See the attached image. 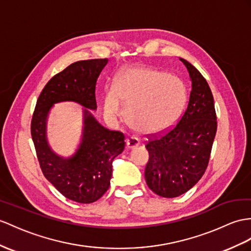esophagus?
Instances as JSON below:
<instances>
[{
  "mask_svg": "<svg viewBox=\"0 0 251 251\" xmlns=\"http://www.w3.org/2000/svg\"><path fill=\"white\" fill-rule=\"evenodd\" d=\"M126 145L127 149H134V148H136V147L139 146V140L136 137L131 136V137L126 139Z\"/></svg>",
  "mask_w": 251,
  "mask_h": 251,
  "instance_id": "1",
  "label": "esophagus"
}]
</instances>
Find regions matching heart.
Instances as JSON below:
<instances>
[{
    "instance_id": "heart-1",
    "label": "heart",
    "mask_w": 251,
    "mask_h": 251,
    "mask_svg": "<svg viewBox=\"0 0 251 251\" xmlns=\"http://www.w3.org/2000/svg\"><path fill=\"white\" fill-rule=\"evenodd\" d=\"M185 101V87L179 77L147 67H130L119 73L114 87L105 90L103 112L107 119H117L122 103L133 127L155 134L175 124Z\"/></svg>"
}]
</instances>
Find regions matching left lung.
Masks as SVG:
<instances>
[{"mask_svg":"<svg viewBox=\"0 0 251 251\" xmlns=\"http://www.w3.org/2000/svg\"><path fill=\"white\" fill-rule=\"evenodd\" d=\"M192 91L184 114L172 130L146 145L149 161L145 169L147 185L164 198H175L189 191L203 176L217 121L214 99L202 75L188 63Z\"/></svg>","mask_w":251,"mask_h":251,"instance_id":"1","label":"left lung"}]
</instances>
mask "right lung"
<instances>
[{
    "label": "right lung",
    "instance_id": "1",
    "mask_svg": "<svg viewBox=\"0 0 251 251\" xmlns=\"http://www.w3.org/2000/svg\"><path fill=\"white\" fill-rule=\"evenodd\" d=\"M107 62V58L79 60L54 75L41 91L30 125L47 180L66 198L78 203H93L105 194L111 184L113 160L125 149L124 134L105 129L89 112L97 109V79ZM66 100L85 107L81 143L69 158L55 154L46 139L48 113L55 102Z\"/></svg>",
    "mask_w": 251,
    "mask_h": 251
}]
</instances>
